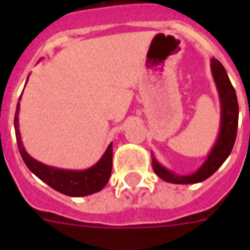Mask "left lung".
I'll use <instances>...</instances> for the list:
<instances>
[{"label": "left lung", "mask_w": 250, "mask_h": 250, "mask_svg": "<svg viewBox=\"0 0 250 250\" xmlns=\"http://www.w3.org/2000/svg\"><path fill=\"white\" fill-rule=\"evenodd\" d=\"M211 72L221 98V132L217 143L202 166L190 175L174 174L158 164L156 158H153V170L165 182L174 183V184H193V183L204 182L223 165L232 150L236 140L237 122H239V104H237L236 92L229 82L225 67L215 58L211 60Z\"/></svg>", "instance_id": "8db88e82"}]
</instances>
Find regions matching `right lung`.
Wrapping results in <instances>:
<instances>
[{"mask_svg": "<svg viewBox=\"0 0 250 250\" xmlns=\"http://www.w3.org/2000/svg\"><path fill=\"white\" fill-rule=\"evenodd\" d=\"M18 114H19V102H18L17 111H15V117H14L18 148H19V153H21L24 164L37 178L46 183L49 187H52L53 189L58 190L66 196H71V197H80V196L96 193L107 184L110 175H111V168H113V148H111L113 144L107 146L106 152L104 153V156L97 164L86 170H63V168L46 166L39 161L33 160L32 157L25 152L21 140Z\"/></svg>", "mask_w": 250, "mask_h": 250, "instance_id": "obj_1", "label": "right lung"}]
</instances>
